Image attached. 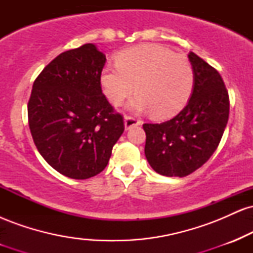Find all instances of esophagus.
Returning <instances> with one entry per match:
<instances>
[{
  "label": "esophagus",
  "mask_w": 253,
  "mask_h": 253,
  "mask_svg": "<svg viewBox=\"0 0 253 253\" xmlns=\"http://www.w3.org/2000/svg\"><path fill=\"white\" fill-rule=\"evenodd\" d=\"M140 124H141L140 120H136L135 118L130 117V115L125 117V128L126 129H129L130 127H133V126H138V125H140Z\"/></svg>",
  "instance_id": "obj_1"
}]
</instances>
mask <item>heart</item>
<instances>
[{"instance_id":"b5f03b06","label":"heart","mask_w":253,"mask_h":253,"mask_svg":"<svg viewBox=\"0 0 253 253\" xmlns=\"http://www.w3.org/2000/svg\"><path fill=\"white\" fill-rule=\"evenodd\" d=\"M100 82L108 101L120 106L134 91L129 103L135 112L151 110L153 117L168 118L178 113L189 100L194 70L187 57L157 43H145L121 51L117 66L107 65Z\"/></svg>"}]
</instances>
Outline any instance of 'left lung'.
<instances>
[{
    "label": "left lung",
    "mask_w": 253,
    "mask_h": 253,
    "mask_svg": "<svg viewBox=\"0 0 253 253\" xmlns=\"http://www.w3.org/2000/svg\"><path fill=\"white\" fill-rule=\"evenodd\" d=\"M190 100L175 118L144 124L145 156L156 172L184 177L201 168L215 152L228 121L229 98L221 76L194 52Z\"/></svg>",
    "instance_id": "1"
}]
</instances>
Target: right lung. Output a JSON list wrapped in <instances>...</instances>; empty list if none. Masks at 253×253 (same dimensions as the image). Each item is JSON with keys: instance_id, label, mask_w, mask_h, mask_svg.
Returning a JSON list of instances; mask_svg holds the SVG:
<instances>
[{"instance_id": "right-lung-1", "label": "right lung", "mask_w": 253, "mask_h": 253, "mask_svg": "<svg viewBox=\"0 0 253 253\" xmlns=\"http://www.w3.org/2000/svg\"><path fill=\"white\" fill-rule=\"evenodd\" d=\"M106 56L94 43L60 53L36 78L28 124L42 158L74 179L96 176L124 133L123 115L101 89Z\"/></svg>"}]
</instances>
